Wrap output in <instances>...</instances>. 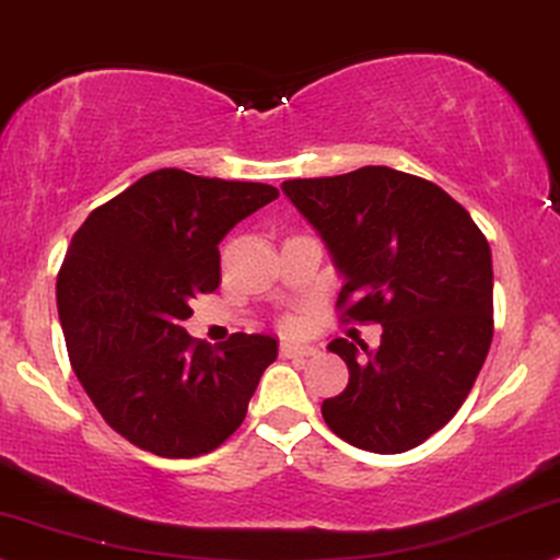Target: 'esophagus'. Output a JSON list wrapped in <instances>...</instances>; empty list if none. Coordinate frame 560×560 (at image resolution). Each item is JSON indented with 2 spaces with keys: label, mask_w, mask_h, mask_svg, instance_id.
<instances>
[{
  "label": "esophagus",
  "mask_w": 560,
  "mask_h": 560,
  "mask_svg": "<svg viewBox=\"0 0 560 560\" xmlns=\"http://www.w3.org/2000/svg\"><path fill=\"white\" fill-rule=\"evenodd\" d=\"M319 353V350L312 348V345H299V342H280V355L282 358H312Z\"/></svg>",
  "instance_id": "esophagus-1"
}]
</instances>
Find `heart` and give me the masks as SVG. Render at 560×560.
Listing matches in <instances>:
<instances>
[{
	"instance_id": "obj_1",
	"label": "heart",
	"mask_w": 560,
	"mask_h": 560,
	"mask_svg": "<svg viewBox=\"0 0 560 560\" xmlns=\"http://www.w3.org/2000/svg\"><path fill=\"white\" fill-rule=\"evenodd\" d=\"M285 327H299V319H295V316H288V319H285Z\"/></svg>"
}]
</instances>
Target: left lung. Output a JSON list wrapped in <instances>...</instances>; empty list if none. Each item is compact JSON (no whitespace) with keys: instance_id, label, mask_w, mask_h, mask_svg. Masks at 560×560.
Returning a JSON list of instances; mask_svg holds the SVG:
<instances>
[{"instance_id":"8db88e82","label":"left lung","mask_w":560,"mask_h":560,"mask_svg":"<svg viewBox=\"0 0 560 560\" xmlns=\"http://www.w3.org/2000/svg\"><path fill=\"white\" fill-rule=\"evenodd\" d=\"M282 191L345 278L342 319L384 329L376 350L345 337L329 342L350 378L324 399V423L365 452L416 448L454 418L486 363L491 246L441 186L386 165L293 178Z\"/></svg>"}]
</instances>
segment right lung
<instances>
[{
    "instance_id": "1",
    "label": "right lung",
    "mask_w": 560,
    "mask_h": 560,
    "mask_svg": "<svg viewBox=\"0 0 560 560\" xmlns=\"http://www.w3.org/2000/svg\"><path fill=\"white\" fill-rule=\"evenodd\" d=\"M280 191L161 168L90 212L57 278L69 363L116 433L158 457L212 452L278 358L269 335L210 345L189 303L220 285L218 244Z\"/></svg>"
}]
</instances>
